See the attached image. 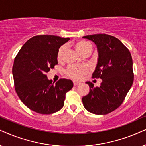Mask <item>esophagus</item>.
Here are the masks:
<instances>
[{
  "label": "esophagus",
  "mask_w": 146,
  "mask_h": 146,
  "mask_svg": "<svg viewBox=\"0 0 146 146\" xmlns=\"http://www.w3.org/2000/svg\"><path fill=\"white\" fill-rule=\"evenodd\" d=\"M80 84V83L77 82V81H73V85H74V86H77V85H78Z\"/></svg>",
  "instance_id": "34e87169"
}]
</instances>
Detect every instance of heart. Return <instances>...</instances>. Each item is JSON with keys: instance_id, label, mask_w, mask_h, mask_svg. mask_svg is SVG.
<instances>
[{"instance_id": "obj_1", "label": "heart", "mask_w": 146, "mask_h": 146, "mask_svg": "<svg viewBox=\"0 0 146 146\" xmlns=\"http://www.w3.org/2000/svg\"><path fill=\"white\" fill-rule=\"evenodd\" d=\"M75 47L77 50L83 55L85 54L89 53L92 50L93 46L90 42L86 40H79L75 43ZM65 50V46L63 45L59 48L57 51V58L58 61H61L63 59V53ZM88 71V69L85 65H69L66 69V74L70 78L75 80H80L83 75L86 74Z\"/></svg>"}]
</instances>
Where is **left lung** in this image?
I'll return each mask as SVG.
<instances>
[{
  "instance_id": "left-lung-1",
  "label": "left lung",
  "mask_w": 146,
  "mask_h": 146,
  "mask_svg": "<svg viewBox=\"0 0 146 146\" xmlns=\"http://www.w3.org/2000/svg\"><path fill=\"white\" fill-rule=\"evenodd\" d=\"M96 44L98 63L93 78L102 80L94 87L87 81L90 91L82 102L89 112L106 115L121 106L133 82V61L129 50L115 36L96 34L83 36Z\"/></svg>"
}]
</instances>
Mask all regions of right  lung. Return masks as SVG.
Returning <instances> with one entry per match:
<instances>
[{
	"label": "right lung",
	"mask_w": 146,
	"mask_h": 146,
	"mask_svg": "<svg viewBox=\"0 0 146 146\" xmlns=\"http://www.w3.org/2000/svg\"><path fill=\"white\" fill-rule=\"evenodd\" d=\"M69 40L55 35L35 36L25 42L15 57L13 67L15 90L31 110L51 114L63 107L73 81L61 79L54 84L46 73L57 65L58 50Z\"/></svg>",
	"instance_id": "add662e5"
}]
</instances>
